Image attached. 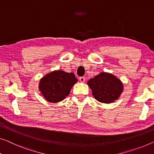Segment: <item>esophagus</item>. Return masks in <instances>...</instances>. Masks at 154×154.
<instances>
[{
  "instance_id": "esophagus-1",
  "label": "esophagus",
  "mask_w": 154,
  "mask_h": 154,
  "mask_svg": "<svg viewBox=\"0 0 154 154\" xmlns=\"http://www.w3.org/2000/svg\"><path fill=\"white\" fill-rule=\"evenodd\" d=\"M79 81L82 82V83H84L85 82V77H81L79 78Z\"/></svg>"
}]
</instances>
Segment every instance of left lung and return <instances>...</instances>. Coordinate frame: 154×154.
Here are the masks:
<instances>
[{
	"mask_svg": "<svg viewBox=\"0 0 154 154\" xmlns=\"http://www.w3.org/2000/svg\"><path fill=\"white\" fill-rule=\"evenodd\" d=\"M94 97L102 103H112L120 97L123 91V84L115 75L109 72H100L87 82Z\"/></svg>",
	"mask_w": 154,
	"mask_h": 154,
	"instance_id": "1",
	"label": "left lung"
}]
</instances>
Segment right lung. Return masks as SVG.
<instances>
[{"label":"right lung","mask_w":154,"mask_h":154,"mask_svg":"<svg viewBox=\"0 0 154 154\" xmlns=\"http://www.w3.org/2000/svg\"><path fill=\"white\" fill-rule=\"evenodd\" d=\"M78 80L73 72L54 70L40 79L38 89L45 100L57 103L69 95L71 88Z\"/></svg>","instance_id":"add662e5"}]
</instances>
